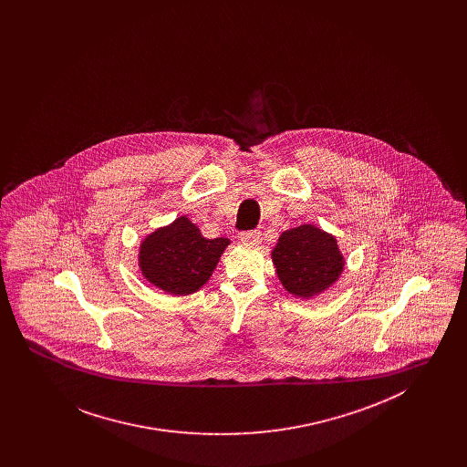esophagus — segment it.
<instances>
[{
	"instance_id": "34e87169",
	"label": "esophagus",
	"mask_w": 467,
	"mask_h": 467,
	"mask_svg": "<svg viewBox=\"0 0 467 467\" xmlns=\"http://www.w3.org/2000/svg\"><path fill=\"white\" fill-rule=\"evenodd\" d=\"M240 240H242V244H259L263 238H261L259 231H248V233H242L240 234Z\"/></svg>"
}]
</instances>
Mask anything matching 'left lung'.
<instances>
[{
    "label": "left lung",
    "instance_id": "8db88e82",
    "mask_svg": "<svg viewBox=\"0 0 467 467\" xmlns=\"http://www.w3.org/2000/svg\"><path fill=\"white\" fill-rule=\"evenodd\" d=\"M271 259L284 289L299 299H313L333 287L347 265L336 236L313 223L284 231Z\"/></svg>",
    "mask_w": 467,
    "mask_h": 467
}]
</instances>
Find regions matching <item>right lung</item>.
Segmentation results:
<instances>
[{
  "label": "right lung",
  "mask_w": 467,
  "mask_h": 467,
  "mask_svg": "<svg viewBox=\"0 0 467 467\" xmlns=\"http://www.w3.org/2000/svg\"><path fill=\"white\" fill-rule=\"evenodd\" d=\"M227 238L208 240L187 215L147 234L138 248L141 276L171 296H189L200 290L221 261Z\"/></svg>",
  "instance_id": "1"
}]
</instances>
